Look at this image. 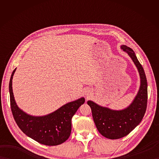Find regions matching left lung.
<instances>
[{
	"instance_id": "1",
	"label": "left lung",
	"mask_w": 159,
	"mask_h": 159,
	"mask_svg": "<svg viewBox=\"0 0 159 159\" xmlns=\"http://www.w3.org/2000/svg\"><path fill=\"white\" fill-rule=\"evenodd\" d=\"M121 48L133 60L140 76V87L133 102L126 109L116 111L101 107L92 100L87 101L98 130L110 139H120L129 134L142 120L147 108L148 83L143 67L130 48L122 45Z\"/></svg>"
}]
</instances>
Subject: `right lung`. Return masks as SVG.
<instances>
[{
    "instance_id": "obj_1",
    "label": "right lung",
    "mask_w": 159,
    "mask_h": 159,
    "mask_svg": "<svg viewBox=\"0 0 159 159\" xmlns=\"http://www.w3.org/2000/svg\"><path fill=\"white\" fill-rule=\"evenodd\" d=\"M13 71L9 89L10 104L13 118L24 133L38 143L46 146H57L68 139L72 130V118L85 102L81 98L64 104L54 112L43 116H33L24 112L16 104L12 89Z\"/></svg>"
}]
</instances>
